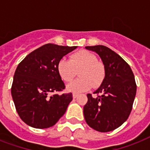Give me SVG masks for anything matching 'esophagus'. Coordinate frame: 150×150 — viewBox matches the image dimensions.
<instances>
[{
  "mask_svg": "<svg viewBox=\"0 0 150 150\" xmlns=\"http://www.w3.org/2000/svg\"><path fill=\"white\" fill-rule=\"evenodd\" d=\"M72 96H73V99H75L78 96V93H74L72 94Z\"/></svg>",
  "mask_w": 150,
  "mask_h": 150,
  "instance_id": "esophagus-1",
  "label": "esophagus"
}]
</instances>
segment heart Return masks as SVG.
<instances>
[{
  "mask_svg": "<svg viewBox=\"0 0 150 150\" xmlns=\"http://www.w3.org/2000/svg\"><path fill=\"white\" fill-rule=\"evenodd\" d=\"M60 77L64 82H70L79 72L80 79L68 86L73 93L87 91L93 86H99L105 79L106 68L97 57L89 50H82L71 54L70 60L61 58L57 65Z\"/></svg>",
  "mask_w": 150,
  "mask_h": 150,
  "instance_id": "b5f03b06",
  "label": "heart"
}]
</instances>
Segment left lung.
Instances as JSON below:
<instances>
[{
	"mask_svg": "<svg viewBox=\"0 0 150 150\" xmlns=\"http://www.w3.org/2000/svg\"><path fill=\"white\" fill-rule=\"evenodd\" d=\"M100 55L106 68V76L96 91L87 94L85 120L89 127L100 132L116 129L129 117L137 86L128 64L121 56L103 45L86 47Z\"/></svg>",
	"mask_w": 150,
	"mask_h": 150,
	"instance_id": "8db88e82",
	"label": "left lung"
}]
</instances>
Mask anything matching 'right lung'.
Instances as JSON below:
<instances>
[{
	"instance_id": "1",
	"label": "right lung",
	"mask_w": 150,
	"mask_h": 150,
	"mask_svg": "<svg viewBox=\"0 0 150 150\" xmlns=\"http://www.w3.org/2000/svg\"><path fill=\"white\" fill-rule=\"evenodd\" d=\"M76 47L47 43L18 64L13 78L11 96L20 118L28 125L50 128L64 114L72 93H57L65 89L57 65Z\"/></svg>"
}]
</instances>
